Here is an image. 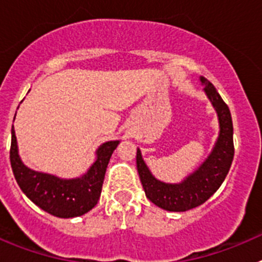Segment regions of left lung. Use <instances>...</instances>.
<instances>
[{"label":"left lung","mask_w":262,"mask_h":262,"mask_svg":"<svg viewBox=\"0 0 262 262\" xmlns=\"http://www.w3.org/2000/svg\"><path fill=\"white\" fill-rule=\"evenodd\" d=\"M201 82L219 120V135L207 159L180 184H166L152 174L139 148L136 152V166L145 195L166 211H187L205 203L223 184L232 164L235 149L230 108L210 81L201 77Z\"/></svg>","instance_id":"left-lung-1"}]
</instances>
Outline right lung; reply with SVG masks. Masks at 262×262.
Listing matches in <instances>:
<instances>
[{"mask_svg": "<svg viewBox=\"0 0 262 262\" xmlns=\"http://www.w3.org/2000/svg\"><path fill=\"white\" fill-rule=\"evenodd\" d=\"M119 143V140H110L99 145L96 151V161L85 174L76 178H60L50 173L34 170L23 164L18 152L13 126L10 147L11 169L20 190L41 210L57 217L81 216L90 211L98 202L106 168Z\"/></svg>", "mask_w": 262, "mask_h": 262, "instance_id": "right-lung-1", "label": "right lung"}]
</instances>
